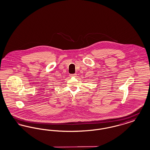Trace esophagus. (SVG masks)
<instances>
[{"mask_svg": "<svg viewBox=\"0 0 150 150\" xmlns=\"http://www.w3.org/2000/svg\"><path fill=\"white\" fill-rule=\"evenodd\" d=\"M77 75L76 74H70V77H76Z\"/></svg>", "mask_w": 150, "mask_h": 150, "instance_id": "34e87169", "label": "esophagus"}]
</instances>
